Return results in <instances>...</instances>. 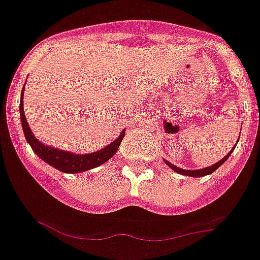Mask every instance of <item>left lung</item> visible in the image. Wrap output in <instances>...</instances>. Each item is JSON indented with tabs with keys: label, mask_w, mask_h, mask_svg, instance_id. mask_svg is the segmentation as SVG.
<instances>
[{
	"label": "left lung",
	"mask_w": 260,
	"mask_h": 260,
	"mask_svg": "<svg viewBox=\"0 0 260 260\" xmlns=\"http://www.w3.org/2000/svg\"><path fill=\"white\" fill-rule=\"evenodd\" d=\"M238 142H239V140H238ZM235 147H236V145L234 146V148H233V150H231L230 152H229L228 155H226L225 157L222 158V160H220V161H218V162H216L215 165H211V166H208V168H205V169H198V170H185V169H180V168H178V166L173 165V164H171V162H169L168 160H164V161H165V164H166V165H168L169 168L171 169V170H174V171H175V173H178V174H181V175H186V176H193V178H201V176L210 175V174H212L213 171H215V170H217V169L220 168V166L222 165V164L225 162V161L228 160L229 157H230V155H231V153H233V151L235 150Z\"/></svg>",
	"instance_id": "obj_1"
}]
</instances>
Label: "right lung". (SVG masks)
Instances as JSON below:
<instances>
[{
	"label": "right lung",
	"mask_w": 260,
	"mask_h": 260,
	"mask_svg": "<svg viewBox=\"0 0 260 260\" xmlns=\"http://www.w3.org/2000/svg\"><path fill=\"white\" fill-rule=\"evenodd\" d=\"M24 90H21V98H20V119H21L22 131H24L25 140L27 141L30 146H31L32 151L38 155V157L42 158L50 166L55 168L57 170L62 171V173H69V174H77V173H84V171L90 170V169L98 168V166L103 165L107 162L110 157L115 155V152L119 148L120 142H122L123 137H124V129L120 132L119 137L117 140L113 141L108 146L99 151H95L91 153H74L70 151L59 150V148L50 147V146L44 145L40 142L34 133L31 132L27 123L26 117L24 113Z\"/></svg>",
	"instance_id": "add662e5"
}]
</instances>
